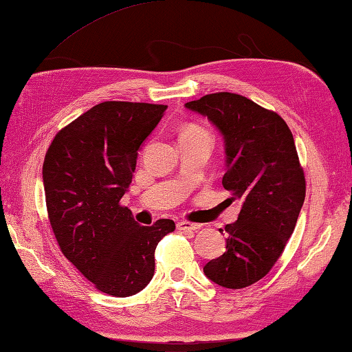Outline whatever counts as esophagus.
Returning a JSON list of instances; mask_svg holds the SVG:
<instances>
[{
	"mask_svg": "<svg viewBox=\"0 0 352 352\" xmlns=\"http://www.w3.org/2000/svg\"><path fill=\"white\" fill-rule=\"evenodd\" d=\"M177 228L180 229V231H198V229L201 228V225H198V223H189V221H178L177 223Z\"/></svg>",
	"mask_w": 352,
	"mask_h": 352,
	"instance_id": "34e87169",
	"label": "esophagus"
}]
</instances>
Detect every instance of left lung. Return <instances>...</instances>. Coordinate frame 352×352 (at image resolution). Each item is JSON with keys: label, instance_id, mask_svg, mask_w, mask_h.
Here are the masks:
<instances>
[{"label": "left lung", "instance_id": "left-lung-1", "mask_svg": "<svg viewBox=\"0 0 352 352\" xmlns=\"http://www.w3.org/2000/svg\"><path fill=\"white\" fill-rule=\"evenodd\" d=\"M184 107L221 133L223 188L241 203L237 220L225 228V254L203 272L215 285L241 289L276 265L302 210L306 184L294 137L280 115L237 94L204 95Z\"/></svg>", "mask_w": 352, "mask_h": 352}]
</instances>
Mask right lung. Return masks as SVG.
<instances>
[{
    "instance_id": "1",
    "label": "right lung",
    "mask_w": 352,
    "mask_h": 352,
    "mask_svg": "<svg viewBox=\"0 0 352 352\" xmlns=\"http://www.w3.org/2000/svg\"><path fill=\"white\" fill-rule=\"evenodd\" d=\"M168 106L104 101L61 129L44 158L50 225L65 257L101 292L129 297L154 277L155 248L175 229L152 226L120 204L129 190L137 151Z\"/></svg>"
}]
</instances>
